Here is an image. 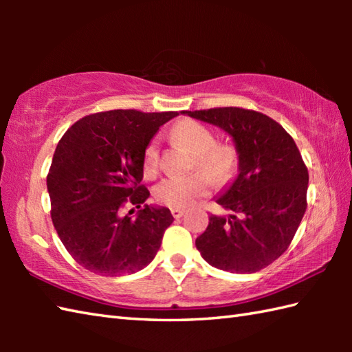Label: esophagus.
<instances>
[{
	"instance_id": "34e87169",
	"label": "esophagus",
	"mask_w": 352,
	"mask_h": 352,
	"mask_svg": "<svg viewBox=\"0 0 352 352\" xmlns=\"http://www.w3.org/2000/svg\"><path fill=\"white\" fill-rule=\"evenodd\" d=\"M170 213H172V216H174L175 219H180L182 216L184 214V210H182V208H172Z\"/></svg>"
}]
</instances>
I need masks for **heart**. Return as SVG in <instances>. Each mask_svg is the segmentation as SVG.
<instances>
[{
	"label": "heart",
	"mask_w": 352,
	"mask_h": 352,
	"mask_svg": "<svg viewBox=\"0 0 352 352\" xmlns=\"http://www.w3.org/2000/svg\"><path fill=\"white\" fill-rule=\"evenodd\" d=\"M174 136L197 155V164L206 172L186 177H169L155 186L154 197L160 204L172 208H186L212 189V180L228 183L237 170V153L230 145H216L214 134L197 121H183L175 126ZM159 170V149L153 140L145 149L144 172L154 177Z\"/></svg>",
	"instance_id": "b5f03b06"
}]
</instances>
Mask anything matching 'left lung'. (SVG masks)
<instances>
[{
    "label": "left lung",
    "mask_w": 352,
    "mask_h": 352,
    "mask_svg": "<svg viewBox=\"0 0 352 352\" xmlns=\"http://www.w3.org/2000/svg\"><path fill=\"white\" fill-rule=\"evenodd\" d=\"M233 139L237 175L216 203L228 214L208 216L195 245L208 265L252 274L287 250L307 208L309 172L295 140L269 116L239 107L182 111Z\"/></svg>",
    "instance_id": "8db88e82"
}]
</instances>
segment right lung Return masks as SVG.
<instances>
[{
  "instance_id": "obj_1",
  "label": "right lung",
  "mask_w": 352,
  "mask_h": 352,
  "mask_svg": "<svg viewBox=\"0 0 352 352\" xmlns=\"http://www.w3.org/2000/svg\"><path fill=\"white\" fill-rule=\"evenodd\" d=\"M177 111L110 110L85 116L57 144L47 177L51 219L72 258L106 276L134 274L154 260L174 218L148 206L145 149ZM131 202L141 210L122 214Z\"/></svg>"
}]
</instances>
